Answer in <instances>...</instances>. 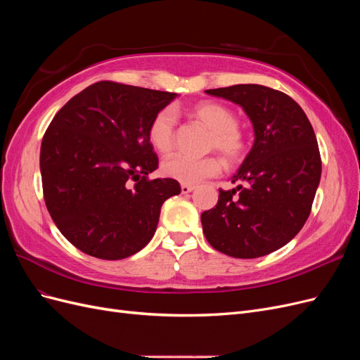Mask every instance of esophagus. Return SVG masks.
<instances>
[{"label":"esophagus","instance_id":"1","mask_svg":"<svg viewBox=\"0 0 360 360\" xmlns=\"http://www.w3.org/2000/svg\"><path fill=\"white\" fill-rule=\"evenodd\" d=\"M181 193H189L192 191H195V186H192V184H181Z\"/></svg>","mask_w":360,"mask_h":360}]
</instances>
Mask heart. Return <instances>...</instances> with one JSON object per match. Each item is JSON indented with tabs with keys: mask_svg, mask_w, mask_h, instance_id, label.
<instances>
[{
	"mask_svg": "<svg viewBox=\"0 0 360 360\" xmlns=\"http://www.w3.org/2000/svg\"><path fill=\"white\" fill-rule=\"evenodd\" d=\"M197 118L207 129L212 130L210 147L216 148L230 162L240 159L243 153V139L237 132V117L228 108L214 102H201L192 110ZM148 139L159 153L168 155L176 146V112L171 108L159 111L148 126ZM222 169V163L217 158H189L176 155L162 163V172L167 177L183 184H197L205 179L217 176Z\"/></svg>",
	"mask_w": 360,
	"mask_h": 360,
	"instance_id": "b5f03b06",
	"label": "heart"
}]
</instances>
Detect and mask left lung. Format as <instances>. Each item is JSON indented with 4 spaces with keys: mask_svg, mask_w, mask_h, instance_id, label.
<instances>
[{
    "mask_svg": "<svg viewBox=\"0 0 360 360\" xmlns=\"http://www.w3.org/2000/svg\"><path fill=\"white\" fill-rule=\"evenodd\" d=\"M242 106L254 146L213 209L201 214L204 236L234 258H258L287 245L307 222L321 177L317 138L297 102L258 84L205 90Z\"/></svg>",
    "mask_w": 360,
    "mask_h": 360,
    "instance_id": "8db88e82",
    "label": "left lung"
}]
</instances>
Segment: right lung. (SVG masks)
Listing matches in <instances>:
<instances>
[{
  "instance_id": "1",
  "label": "right lung",
  "mask_w": 360,
  "mask_h": 360,
  "mask_svg": "<svg viewBox=\"0 0 360 360\" xmlns=\"http://www.w3.org/2000/svg\"><path fill=\"white\" fill-rule=\"evenodd\" d=\"M176 93L112 81L73 96L41 139L40 172L48 212L84 254L123 259L155 236L160 207L180 184L150 180L159 159L148 126Z\"/></svg>"
}]
</instances>
